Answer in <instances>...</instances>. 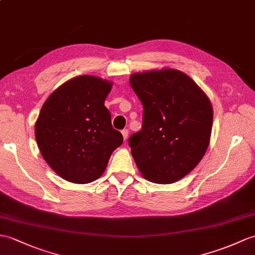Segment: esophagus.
<instances>
[{"mask_svg": "<svg viewBox=\"0 0 255 255\" xmlns=\"http://www.w3.org/2000/svg\"><path fill=\"white\" fill-rule=\"evenodd\" d=\"M128 129H124V130H122V134H123V138H124V140H127V138H128Z\"/></svg>", "mask_w": 255, "mask_h": 255, "instance_id": "obj_1", "label": "esophagus"}]
</instances>
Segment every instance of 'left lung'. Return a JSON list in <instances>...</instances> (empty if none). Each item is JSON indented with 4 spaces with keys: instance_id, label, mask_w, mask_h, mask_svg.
Listing matches in <instances>:
<instances>
[{
    "instance_id": "8db88e82",
    "label": "left lung",
    "mask_w": 255,
    "mask_h": 255,
    "mask_svg": "<svg viewBox=\"0 0 255 255\" xmlns=\"http://www.w3.org/2000/svg\"><path fill=\"white\" fill-rule=\"evenodd\" d=\"M129 81L143 105L142 129L128 140L137 167L152 182L178 181L208 150L211 101L190 77L177 69L137 73Z\"/></svg>"
}]
</instances>
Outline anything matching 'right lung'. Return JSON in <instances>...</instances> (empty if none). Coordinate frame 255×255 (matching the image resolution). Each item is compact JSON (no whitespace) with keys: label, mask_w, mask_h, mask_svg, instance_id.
Segmentation results:
<instances>
[{"label":"right lung","mask_w":255,"mask_h":255,"mask_svg":"<svg viewBox=\"0 0 255 255\" xmlns=\"http://www.w3.org/2000/svg\"><path fill=\"white\" fill-rule=\"evenodd\" d=\"M112 82L78 76L46 99L34 126L39 150L63 179L89 183L104 173L123 135L114 129L104 101Z\"/></svg>","instance_id":"add662e5"}]
</instances>
